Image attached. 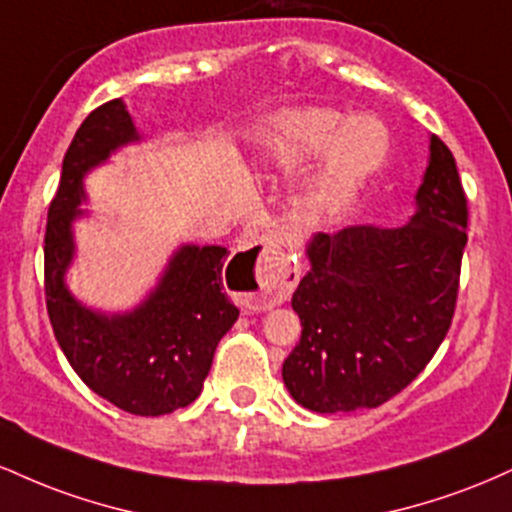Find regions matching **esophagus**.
<instances>
[{"instance_id":"esophagus-1","label":"esophagus","mask_w":512,"mask_h":512,"mask_svg":"<svg viewBox=\"0 0 512 512\" xmlns=\"http://www.w3.org/2000/svg\"><path fill=\"white\" fill-rule=\"evenodd\" d=\"M233 276L243 281V296L252 308L267 310L284 303L298 284V264L279 231H262L233 257Z\"/></svg>"}]
</instances>
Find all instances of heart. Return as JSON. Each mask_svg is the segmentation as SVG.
Masks as SVG:
<instances>
[{
	"label": "heart",
	"instance_id": "obj_1",
	"mask_svg": "<svg viewBox=\"0 0 512 512\" xmlns=\"http://www.w3.org/2000/svg\"><path fill=\"white\" fill-rule=\"evenodd\" d=\"M269 149L281 163H303L327 151L305 204L313 219L337 221L383 168L390 137L373 115L346 117L330 108H308L281 122Z\"/></svg>",
	"mask_w": 512,
	"mask_h": 512
}]
</instances>
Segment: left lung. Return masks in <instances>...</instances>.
<instances>
[{"mask_svg":"<svg viewBox=\"0 0 512 512\" xmlns=\"http://www.w3.org/2000/svg\"><path fill=\"white\" fill-rule=\"evenodd\" d=\"M467 216L455 156L433 134L409 223L313 236L291 298L301 342L281 368L301 407H380L428 366L455 315Z\"/></svg>","mask_w":512,"mask_h":512,"instance_id":"obj_1","label":"left lung"}]
</instances>
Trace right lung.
Instances as JSON below:
<instances>
[{
  "label": "right lung",
  "mask_w": 512,
  "mask_h": 512,
  "mask_svg": "<svg viewBox=\"0 0 512 512\" xmlns=\"http://www.w3.org/2000/svg\"><path fill=\"white\" fill-rule=\"evenodd\" d=\"M139 142L125 103H103L76 129L45 228V303L69 366L96 395L137 416L187 407L202 392L221 337L238 320L223 293L221 245H182L149 298L129 313L103 315L64 284L74 257L72 223L84 211V175L115 149Z\"/></svg>",
  "instance_id": "obj_1"
}]
</instances>
